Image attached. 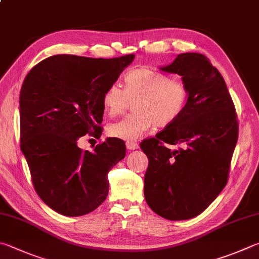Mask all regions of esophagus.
Listing matches in <instances>:
<instances>
[{
  "mask_svg": "<svg viewBox=\"0 0 259 259\" xmlns=\"http://www.w3.org/2000/svg\"><path fill=\"white\" fill-rule=\"evenodd\" d=\"M125 146H126V149H128V150H134V149H137L139 147L138 144L134 143V142H126Z\"/></svg>",
  "mask_w": 259,
  "mask_h": 259,
  "instance_id": "1",
  "label": "esophagus"
}]
</instances>
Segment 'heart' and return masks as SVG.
Listing matches in <instances>:
<instances>
[{"label":"heart","instance_id":"heart-1","mask_svg":"<svg viewBox=\"0 0 259 259\" xmlns=\"http://www.w3.org/2000/svg\"><path fill=\"white\" fill-rule=\"evenodd\" d=\"M124 88L113 83L103 94V107L111 116L123 113L135 100L134 113L109 125L111 137L134 142L153 128L171 125L185 111L189 92L182 81L150 69H135L124 76Z\"/></svg>","mask_w":259,"mask_h":259}]
</instances>
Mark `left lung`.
<instances>
[{
  "instance_id": "obj_1",
  "label": "left lung",
  "mask_w": 259,
  "mask_h": 259,
  "mask_svg": "<svg viewBox=\"0 0 259 259\" xmlns=\"http://www.w3.org/2000/svg\"><path fill=\"white\" fill-rule=\"evenodd\" d=\"M181 76L189 98L181 116L140 148L147 155L146 203L171 221L199 215L227 185L238 140L236 110L227 83L205 55L179 54L159 68ZM164 143L178 144L172 151Z\"/></svg>"
}]
</instances>
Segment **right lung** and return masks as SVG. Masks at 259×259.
Returning <instances> with one entry per match:
<instances>
[{"label":"right lung","instance_id":"obj_1","mask_svg":"<svg viewBox=\"0 0 259 259\" xmlns=\"http://www.w3.org/2000/svg\"><path fill=\"white\" fill-rule=\"evenodd\" d=\"M134 54L94 59L53 55L27 74L19 96L21 152L40 199L65 216L95 210L109 194L107 173L125 156L121 139L107 138L93 152L77 140L101 137L103 94Z\"/></svg>","mask_w":259,"mask_h":259}]
</instances>
